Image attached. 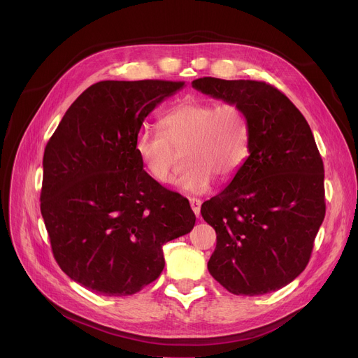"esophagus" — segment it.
Segmentation results:
<instances>
[{"mask_svg": "<svg viewBox=\"0 0 358 358\" xmlns=\"http://www.w3.org/2000/svg\"><path fill=\"white\" fill-rule=\"evenodd\" d=\"M190 206H192L194 215L199 217L200 216V209H201V200L193 197V199H190Z\"/></svg>", "mask_w": 358, "mask_h": 358, "instance_id": "34e87169", "label": "esophagus"}]
</instances>
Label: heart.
I'll use <instances>...</instances> for the list:
<instances>
[{"label":"heart","mask_w":358,"mask_h":358,"mask_svg":"<svg viewBox=\"0 0 358 358\" xmlns=\"http://www.w3.org/2000/svg\"><path fill=\"white\" fill-rule=\"evenodd\" d=\"M159 127L139 129L135 152L150 177L168 182L177 150L185 148L189 165L176 180V187L187 194L206 193L216 177L231 180L250 154L248 119L235 103L216 106L187 100L168 110Z\"/></svg>","instance_id":"obj_1"}]
</instances>
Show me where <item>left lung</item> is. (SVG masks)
Instances as JSON below:
<instances>
[{"mask_svg":"<svg viewBox=\"0 0 358 358\" xmlns=\"http://www.w3.org/2000/svg\"><path fill=\"white\" fill-rule=\"evenodd\" d=\"M193 88L238 104L250 124V155L201 216L216 231L208 268L234 294L275 292L302 273L325 217L324 162L296 106L262 81L204 77Z\"/></svg>","mask_w":358,"mask_h":358,"instance_id":"1","label":"left lung"}]
</instances>
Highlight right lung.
<instances>
[{
	"label": "right lung",
	"instance_id": "right-lung-1",
	"mask_svg": "<svg viewBox=\"0 0 358 358\" xmlns=\"http://www.w3.org/2000/svg\"><path fill=\"white\" fill-rule=\"evenodd\" d=\"M184 83L101 81L66 110L43 155L41 212L62 271L103 296H127L164 270L162 245L196 216L135 152L143 120Z\"/></svg>",
	"mask_w": 358,
	"mask_h": 358
}]
</instances>
